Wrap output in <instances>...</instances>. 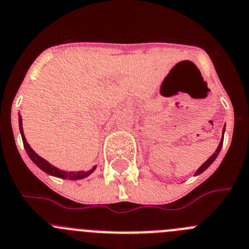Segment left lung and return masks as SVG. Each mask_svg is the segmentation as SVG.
<instances>
[{
    "instance_id": "1",
    "label": "left lung",
    "mask_w": 249,
    "mask_h": 249,
    "mask_svg": "<svg viewBox=\"0 0 249 249\" xmlns=\"http://www.w3.org/2000/svg\"><path fill=\"white\" fill-rule=\"evenodd\" d=\"M224 132H225V126H224V129H223V136H221L220 143H219L218 148L215 149V152H214V153L212 154V156L209 157V158L207 159V160L204 161V163L202 164V165L199 166L198 169H197V171H196V173H195V176H197V175H199V174H202V173H203V171L206 170V169H208L209 166H211V164L213 163L214 160H215V159H216V157H218V154L220 153V151H221V147H223V141H224Z\"/></svg>"
}]
</instances>
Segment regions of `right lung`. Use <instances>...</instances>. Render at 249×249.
<instances>
[{"label": "right lung", "mask_w": 249, "mask_h": 249, "mask_svg": "<svg viewBox=\"0 0 249 249\" xmlns=\"http://www.w3.org/2000/svg\"><path fill=\"white\" fill-rule=\"evenodd\" d=\"M19 130H20V135H21V140H23L24 148H25V151H26V153H28L29 158H30L31 160H33L34 163H35L36 165H37L38 168L41 169V170L45 171V173L48 174V175L55 176V178H67V180H81V178H88L89 175H91V174H92L93 171L96 170V168H97V165H95L92 169H90V170H88V171H84V170H80V171L60 170V169L55 168L54 165H52L51 163H48V161L46 160V159H43L42 157L38 156V154L36 153V152L34 151L33 148H31L30 144H29L28 141H26L25 136H24L23 123H21L20 114H19Z\"/></svg>", "instance_id": "obj_1"}]
</instances>
